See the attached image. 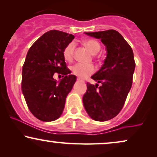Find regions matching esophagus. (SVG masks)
<instances>
[{"mask_svg":"<svg viewBox=\"0 0 157 157\" xmlns=\"http://www.w3.org/2000/svg\"><path fill=\"white\" fill-rule=\"evenodd\" d=\"M77 80H78V81H82V79H80V77H77Z\"/></svg>","mask_w":157,"mask_h":157,"instance_id":"1","label":"esophagus"}]
</instances>
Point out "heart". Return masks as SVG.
Listing matches in <instances>:
<instances>
[{
  "mask_svg": "<svg viewBox=\"0 0 157 157\" xmlns=\"http://www.w3.org/2000/svg\"><path fill=\"white\" fill-rule=\"evenodd\" d=\"M83 44L93 54H97L101 49V45L95 39H86L83 41ZM75 47H76L75 43L74 41H71L64 48L63 50V56L66 60H67V61L72 60L74 55H75ZM71 70L75 75L81 77V78H85V77L90 76V75L94 73L95 67L92 64L77 63L71 68Z\"/></svg>",
  "mask_w": 157,
  "mask_h": 157,
  "instance_id": "heart-1",
  "label": "heart"
}]
</instances>
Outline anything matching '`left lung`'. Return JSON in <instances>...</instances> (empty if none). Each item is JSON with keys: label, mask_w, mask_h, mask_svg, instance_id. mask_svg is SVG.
<instances>
[{"label": "left lung", "mask_w": 157, "mask_h": 157, "mask_svg": "<svg viewBox=\"0 0 157 157\" xmlns=\"http://www.w3.org/2000/svg\"><path fill=\"white\" fill-rule=\"evenodd\" d=\"M106 46L107 54L101 69L91 78L100 83L87 82L82 101L90 118L105 121L116 117L124 107L132 85L135 68L132 49L115 30L86 33Z\"/></svg>", "instance_id": "1"}]
</instances>
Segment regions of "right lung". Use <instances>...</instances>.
Segmentation results:
<instances>
[{
    "mask_svg": "<svg viewBox=\"0 0 157 157\" xmlns=\"http://www.w3.org/2000/svg\"><path fill=\"white\" fill-rule=\"evenodd\" d=\"M75 36L51 30L32 44L22 71V91L28 109L42 121H52L61 116L66 98L76 81L70 75L63 56L64 48ZM63 75L58 84L54 73Z\"/></svg>",
    "mask_w": 157,
    "mask_h": 157,
    "instance_id": "add662e5",
    "label": "right lung"
}]
</instances>
